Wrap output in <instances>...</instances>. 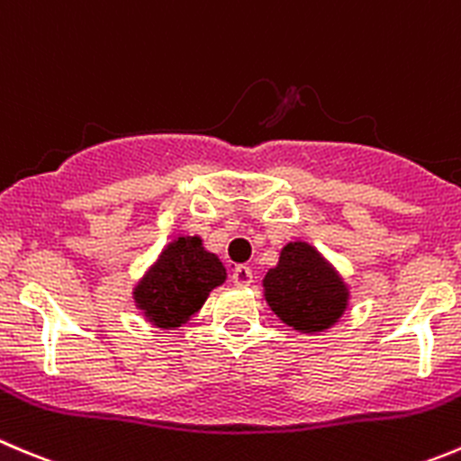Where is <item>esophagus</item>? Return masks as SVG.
Returning <instances> with one entry per match:
<instances>
[{"instance_id":"34e87169","label":"esophagus","mask_w":461,"mask_h":461,"mask_svg":"<svg viewBox=\"0 0 461 461\" xmlns=\"http://www.w3.org/2000/svg\"><path fill=\"white\" fill-rule=\"evenodd\" d=\"M231 281H234L236 285H240V288H245V285L254 284V275L248 266H236L234 275H231Z\"/></svg>"}]
</instances>
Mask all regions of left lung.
<instances>
[{
  "instance_id": "obj_1",
  "label": "left lung",
  "mask_w": 461,
  "mask_h": 461,
  "mask_svg": "<svg viewBox=\"0 0 461 461\" xmlns=\"http://www.w3.org/2000/svg\"><path fill=\"white\" fill-rule=\"evenodd\" d=\"M267 306L294 330H326L342 317L349 290L308 243H288L263 279Z\"/></svg>"
}]
</instances>
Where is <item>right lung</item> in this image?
<instances>
[{"instance_id":"1","label":"right lung","mask_w":461,"mask_h":461,"mask_svg":"<svg viewBox=\"0 0 461 461\" xmlns=\"http://www.w3.org/2000/svg\"><path fill=\"white\" fill-rule=\"evenodd\" d=\"M225 279L221 258L207 252L198 236H180L164 248L132 294L146 320L159 329H176L186 324Z\"/></svg>"}]
</instances>
